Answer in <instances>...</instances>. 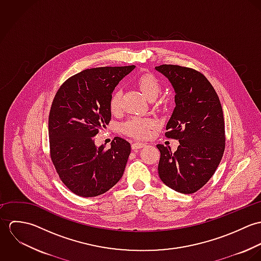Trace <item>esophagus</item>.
<instances>
[{
  "instance_id": "1",
  "label": "esophagus",
  "mask_w": 261,
  "mask_h": 261,
  "mask_svg": "<svg viewBox=\"0 0 261 261\" xmlns=\"http://www.w3.org/2000/svg\"><path fill=\"white\" fill-rule=\"evenodd\" d=\"M145 146H146L145 143H134V144L132 145V149H134V150H137V149L144 148Z\"/></svg>"
}]
</instances>
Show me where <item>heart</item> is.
<instances>
[{
    "label": "heart",
    "mask_w": 261,
    "mask_h": 261,
    "mask_svg": "<svg viewBox=\"0 0 261 261\" xmlns=\"http://www.w3.org/2000/svg\"><path fill=\"white\" fill-rule=\"evenodd\" d=\"M137 85L141 91L149 98H154L161 91V83L154 75L145 73L138 77ZM121 90L116 88L110 98V111L116 114L120 111L121 107ZM156 125V122L151 118H145L139 116H133L120 124V130L122 134L135 138V139H146L149 137L150 129Z\"/></svg>",
    "instance_id": "heart-1"
}]
</instances>
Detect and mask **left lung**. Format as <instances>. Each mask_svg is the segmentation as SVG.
<instances>
[{"mask_svg": "<svg viewBox=\"0 0 261 261\" xmlns=\"http://www.w3.org/2000/svg\"><path fill=\"white\" fill-rule=\"evenodd\" d=\"M155 70L175 89L176 108L165 136L180 143L175 152L170 147L156 145L161 152L159 176L169 188L192 194L210 180L223 156L222 107L214 87L201 72L172 64L156 66Z\"/></svg>", "mask_w": 261, "mask_h": 261, "instance_id": "left-lung-1", "label": "left lung"}]
</instances>
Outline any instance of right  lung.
<instances>
[{
    "instance_id": "obj_1",
    "label": "right lung",
    "mask_w": 261,
    "mask_h": 261,
    "mask_svg": "<svg viewBox=\"0 0 261 261\" xmlns=\"http://www.w3.org/2000/svg\"><path fill=\"white\" fill-rule=\"evenodd\" d=\"M135 65L96 67L68 78L57 90L48 119L50 156L62 183L80 197L108 192L122 177L130 144L115 137L96 148L93 137L112 119L114 87Z\"/></svg>"
}]
</instances>
